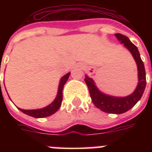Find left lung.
<instances>
[{
  "instance_id": "8db88e82",
  "label": "left lung",
  "mask_w": 152,
  "mask_h": 152,
  "mask_svg": "<svg viewBox=\"0 0 152 152\" xmlns=\"http://www.w3.org/2000/svg\"><path fill=\"white\" fill-rule=\"evenodd\" d=\"M116 38L121 41V43L130 51L136 61L139 73V84L136 89L131 95L125 97H116L106 95L100 92L95 86L94 80L86 76L84 78L89 90L90 95L93 103L100 110L109 113L121 114L128 111L134 107L142 97L146 86V74L144 63L140 57L138 48L129 40L127 36L120 33L115 34Z\"/></svg>"
}]
</instances>
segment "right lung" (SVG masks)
<instances>
[{
  "mask_svg": "<svg viewBox=\"0 0 152 152\" xmlns=\"http://www.w3.org/2000/svg\"><path fill=\"white\" fill-rule=\"evenodd\" d=\"M71 73H68L64 76L61 77V80H60L59 87H58V94L56 96V100L51 103L50 105L48 107H45V108L39 109V110H23V109L19 108V110L23 112V113L29 115L30 116H33L35 118H42L49 116L52 114L55 113L56 111L59 109L61 107V101H62V90L63 87H64V84L66 83L67 80L69 77V75Z\"/></svg>",
  "mask_w": 152,
  "mask_h": 152,
  "instance_id": "1",
  "label": "right lung"
}]
</instances>
